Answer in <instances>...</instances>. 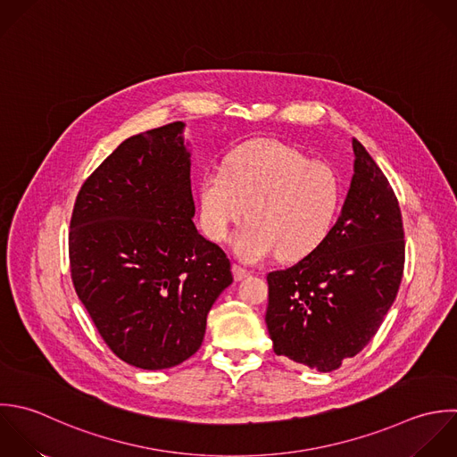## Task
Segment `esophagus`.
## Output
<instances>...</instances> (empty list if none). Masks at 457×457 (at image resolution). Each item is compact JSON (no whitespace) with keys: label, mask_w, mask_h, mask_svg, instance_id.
Segmentation results:
<instances>
[{"label":"esophagus","mask_w":457,"mask_h":457,"mask_svg":"<svg viewBox=\"0 0 457 457\" xmlns=\"http://www.w3.org/2000/svg\"><path fill=\"white\" fill-rule=\"evenodd\" d=\"M233 276H235L237 281H242V279H245L247 276H251V272H249L247 269L240 267V265H233Z\"/></svg>","instance_id":"1"}]
</instances>
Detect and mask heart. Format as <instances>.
I'll list each match as a JSON object with an SVG mask.
<instances>
[{"label":"heart","instance_id":"obj_1","mask_svg":"<svg viewBox=\"0 0 457 457\" xmlns=\"http://www.w3.org/2000/svg\"><path fill=\"white\" fill-rule=\"evenodd\" d=\"M340 181L333 167L310 162L276 140H253L233 149L219 170H208L199 187V219L213 242L249 222L233 238L235 253L260 262L312 254L329 235L340 208Z\"/></svg>","mask_w":457,"mask_h":457}]
</instances>
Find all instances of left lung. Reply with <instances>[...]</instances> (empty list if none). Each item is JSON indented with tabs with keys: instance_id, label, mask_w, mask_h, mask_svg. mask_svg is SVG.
I'll return each mask as SVG.
<instances>
[{
	"instance_id": "obj_1",
	"label": "left lung",
	"mask_w": 457,
	"mask_h": 457,
	"mask_svg": "<svg viewBox=\"0 0 457 457\" xmlns=\"http://www.w3.org/2000/svg\"><path fill=\"white\" fill-rule=\"evenodd\" d=\"M354 174L328 238L287 270L267 276V329L278 356L337 370L378 333L404 269L397 197L367 149L353 138Z\"/></svg>"
}]
</instances>
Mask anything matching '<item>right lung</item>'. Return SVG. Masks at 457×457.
<instances>
[{
    "label": "right lung",
    "mask_w": 457,
    "mask_h": 457,
    "mask_svg": "<svg viewBox=\"0 0 457 457\" xmlns=\"http://www.w3.org/2000/svg\"><path fill=\"white\" fill-rule=\"evenodd\" d=\"M185 122L126 138L83 183L71 217L76 294L128 365L170 369L203 344L233 283L226 253L199 235Z\"/></svg>",
    "instance_id": "right-lung-1"
}]
</instances>
